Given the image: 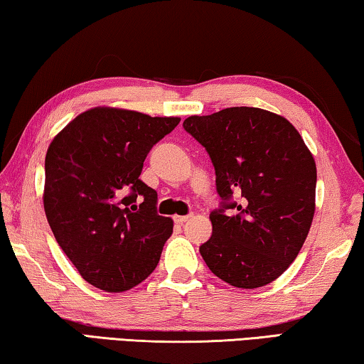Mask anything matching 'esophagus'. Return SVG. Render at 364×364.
<instances>
[{
	"label": "esophagus",
	"instance_id": "obj_1",
	"mask_svg": "<svg viewBox=\"0 0 364 364\" xmlns=\"http://www.w3.org/2000/svg\"><path fill=\"white\" fill-rule=\"evenodd\" d=\"M190 218H192V216H174V221L177 224H183V223H187Z\"/></svg>",
	"mask_w": 364,
	"mask_h": 364
}]
</instances>
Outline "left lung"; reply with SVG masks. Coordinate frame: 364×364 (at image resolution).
Instances as JSON below:
<instances>
[{
  "mask_svg": "<svg viewBox=\"0 0 364 364\" xmlns=\"http://www.w3.org/2000/svg\"><path fill=\"white\" fill-rule=\"evenodd\" d=\"M183 129L206 148L224 200L200 247L206 266L237 289L276 281L300 253L316 210V163L299 130L248 106L190 116Z\"/></svg>",
  "mask_w": 364,
  "mask_h": 364,
  "instance_id": "1",
  "label": "left lung"
}]
</instances>
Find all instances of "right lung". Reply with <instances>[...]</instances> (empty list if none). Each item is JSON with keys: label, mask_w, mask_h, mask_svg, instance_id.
I'll return each instance as SVG.
<instances>
[{"label": "right lung", "mask_w": 364, "mask_h": 364, "mask_svg": "<svg viewBox=\"0 0 364 364\" xmlns=\"http://www.w3.org/2000/svg\"><path fill=\"white\" fill-rule=\"evenodd\" d=\"M178 122L181 117L97 106L73 119L48 146V224L93 287L126 291L156 267L174 223L156 214V190L139 177L154 143Z\"/></svg>", "instance_id": "obj_1"}]
</instances>
